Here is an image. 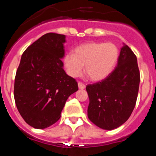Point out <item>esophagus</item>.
I'll return each instance as SVG.
<instances>
[{"label":"esophagus","mask_w":156,"mask_h":156,"mask_svg":"<svg viewBox=\"0 0 156 156\" xmlns=\"http://www.w3.org/2000/svg\"><path fill=\"white\" fill-rule=\"evenodd\" d=\"M78 87H79V89L83 90V89H84V88L86 87V86H85V84H83L82 82H79L78 83Z\"/></svg>","instance_id":"1"}]
</instances>
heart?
<instances>
[{"mask_svg":"<svg viewBox=\"0 0 156 156\" xmlns=\"http://www.w3.org/2000/svg\"><path fill=\"white\" fill-rule=\"evenodd\" d=\"M119 58V49L112 43L90 42L76 47L74 53H68L63 58L67 73L72 77L85 73L91 80L105 79L115 68Z\"/></svg>","mask_w":156,"mask_h":156,"instance_id":"b5f03b06","label":"heart"}]
</instances>
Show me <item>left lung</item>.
Returning a JSON list of instances; mask_svg holds the SVG:
<instances>
[{
    "label": "left lung",
    "mask_w": 156,
    "mask_h": 156,
    "mask_svg": "<svg viewBox=\"0 0 156 156\" xmlns=\"http://www.w3.org/2000/svg\"><path fill=\"white\" fill-rule=\"evenodd\" d=\"M139 83L137 57L124 44L115 69L101 82L87 86L90 100L89 119L98 127L108 130L123 124L135 107Z\"/></svg>",
    "instance_id": "1"
}]
</instances>
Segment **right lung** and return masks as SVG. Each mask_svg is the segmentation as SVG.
Segmentation results:
<instances>
[{
	"instance_id": "1",
	"label": "right lung",
	"mask_w": 156,
	"mask_h": 156,
	"mask_svg": "<svg viewBox=\"0 0 156 156\" xmlns=\"http://www.w3.org/2000/svg\"><path fill=\"white\" fill-rule=\"evenodd\" d=\"M66 36L48 33L23 52L16 72L14 97L18 111L30 126L44 129L61 117L66 101L78 90L75 79L66 73Z\"/></svg>"
}]
</instances>
